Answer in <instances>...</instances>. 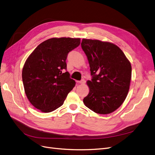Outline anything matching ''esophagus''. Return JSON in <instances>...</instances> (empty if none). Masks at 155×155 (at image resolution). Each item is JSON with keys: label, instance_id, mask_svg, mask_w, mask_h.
<instances>
[{"label": "esophagus", "instance_id": "esophagus-1", "mask_svg": "<svg viewBox=\"0 0 155 155\" xmlns=\"http://www.w3.org/2000/svg\"><path fill=\"white\" fill-rule=\"evenodd\" d=\"M77 82H78V84H84L85 83V81H84V80H82V81H77Z\"/></svg>", "mask_w": 155, "mask_h": 155}]
</instances>
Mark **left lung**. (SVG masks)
Here are the masks:
<instances>
[{"instance_id": "1", "label": "left lung", "mask_w": 155, "mask_h": 155, "mask_svg": "<svg viewBox=\"0 0 155 155\" xmlns=\"http://www.w3.org/2000/svg\"><path fill=\"white\" fill-rule=\"evenodd\" d=\"M92 79L84 104L93 112L108 114L117 110L127 98L131 77L130 61L117 45L97 39H83Z\"/></svg>"}]
</instances>
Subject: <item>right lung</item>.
I'll list each match as a JSON object with an SVG mask.
<instances>
[{"instance_id": "add662e5", "label": "right lung", "mask_w": 155, "mask_h": 155, "mask_svg": "<svg viewBox=\"0 0 155 155\" xmlns=\"http://www.w3.org/2000/svg\"><path fill=\"white\" fill-rule=\"evenodd\" d=\"M80 43V38H51L39 44L28 56L22 70V81L28 100L37 109L48 113L64 104L75 85L65 71L66 60Z\"/></svg>"}]
</instances>
